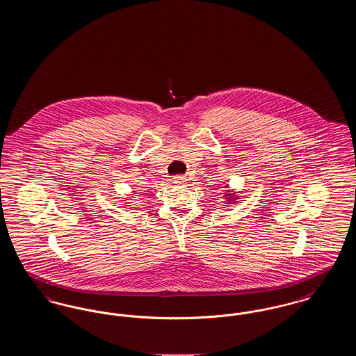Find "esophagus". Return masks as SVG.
Wrapping results in <instances>:
<instances>
[{
    "label": "esophagus",
    "mask_w": 356,
    "mask_h": 356,
    "mask_svg": "<svg viewBox=\"0 0 356 356\" xmlns=\"http://www.w3.org/2000/svg\"><path fill=\"white\" fill-rule=\"evenodd\" d=\"M173 181H175V184L181 186V184H186V176H183V175H177V176L173 177Z\"/></svg>",
    "instance_id": "34e87169"
}]
</instances>
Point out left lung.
<instances>
[{
	"label": "left lung",
	"instance_id": "obj_1",
	"mask_svg": "<svg viewBox=\"0 0 356 356\" xmlns=\"http://www.w3.org/2000/svg\"><path fill=\"white\" fill-rule=\"evenodd\" d=\"M227 196H228V199H229V202H232V199H234V195H231V193H228V195H227Z\"/></svg>",
	"mask_w": 356,
	"mask_h": 356
}]
</instances>
